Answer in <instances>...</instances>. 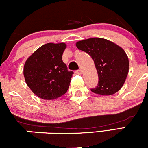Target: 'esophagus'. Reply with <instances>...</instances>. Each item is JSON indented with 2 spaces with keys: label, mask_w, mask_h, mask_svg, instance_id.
I'll return each instance as SVG.
<instances>
[{
  "label": "esophagus",
  "mask_w": 148,
  "mask_h": 148,
  "mask_svg": "<svg viewBox=\"0 0 148 148\" xmlns=\"http://www.w3.org/2000/svg\"><path fill=\"white\" fill-rule=\"evenodd\" d=\"M82 72H83V71H82V69H78V70H76V74H82Z\"/></svg>",
  "instance_id": "34e87169"
}]
</instances>
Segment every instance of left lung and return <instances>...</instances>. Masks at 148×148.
Listing matches in <instances>:
<instances>
[{
	"mask_svg": "<svg viewBox=\"0 0 148 148\" xmlns=\"http://www.w3.org/2000/svg\"><path fill=\"white\" fill-rule=\"evenodd\" d=\"M76 47L89 54L95 64L99 81L90 90L101 95H111L120 90L129 72V59L125 51L99 37L78 42Z\"/></svg>",
	"mask_w": 148,
	"mask_h": 148,
	"instance_id": "1",
	"label": "left lung"
}]
</instances>
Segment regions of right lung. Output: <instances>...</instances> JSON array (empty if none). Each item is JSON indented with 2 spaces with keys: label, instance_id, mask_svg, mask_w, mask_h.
<instances>
[{
  "label": "right lung",
  "instance_id": "obj_1",
  "mask_svg": "<svg viewBox=\"0 0 148 148\" xmlns=\"http://www.w3.org/2000/svg\"><path fill=\"white\" fill-rule=\"evenodd\" d=\"M65 48L64 43L46 44L27 59L23 67L25 81L39 97L57 99L68 90L74 72L62 61Z\"/></svg>",
  "mask_w": 148,
  "mask_h": 148
}]
</instances>
